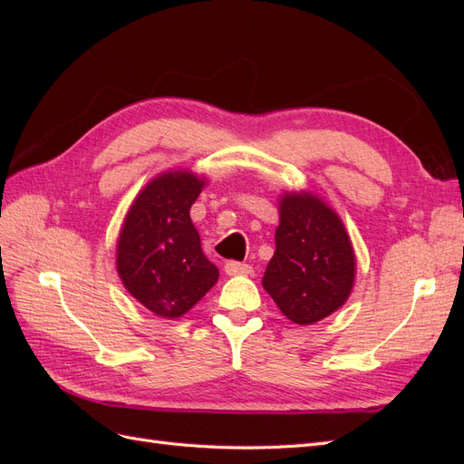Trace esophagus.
<instances>
[{"label":"esophagus","instance_id":"esophagus-1","mask_svg":"<svg viewBox=\"0 0 464 464\" xmlns=\"http://www.w3.org/2000/svg\"><path fill=\"white\" fill-rule=\"evenodd\" d=\"M224 271H227V275H230V276L254 273V269H251L247 263H237V261H228L227 265H224Z\"/></svg>","mask_w":464,"mask_h":464}]
</instances>
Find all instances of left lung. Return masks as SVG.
Wrapping results in <instances>:
<instances>
[{"instance_id":"1","label":"left lung","mask_w":464,"mask_h":464,"mask_svg":"<svg viewBox=\"0 0 464 464\" xmlns=\"http://www.w3.org/2000/svg\"><path fill=\"white\" fill-rule=\"evenodd\" d=\"M278 215L263 288L292 323L312 325L339 310L353 292V242L341 217L315 193L280 195Z\"/></svg>"}]
</instances>
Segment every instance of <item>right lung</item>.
<instances>
[{"label": "right lung", "instance_id": "1", "mask_svg": "<svg viewBox=\"0 0 464 464\" xmlns=\"http://www.w3.org/2000/svg\"><path fill=\"white\" fill-rule=\"evenodd\" d=\"M205 184L189 170L162 172L137 195L118 237L116 266L125 290L164 319L188 314L218 280L189 217Z\"/></svg>", "mask_w": 464, "mask_h": 464}]
</instances>
